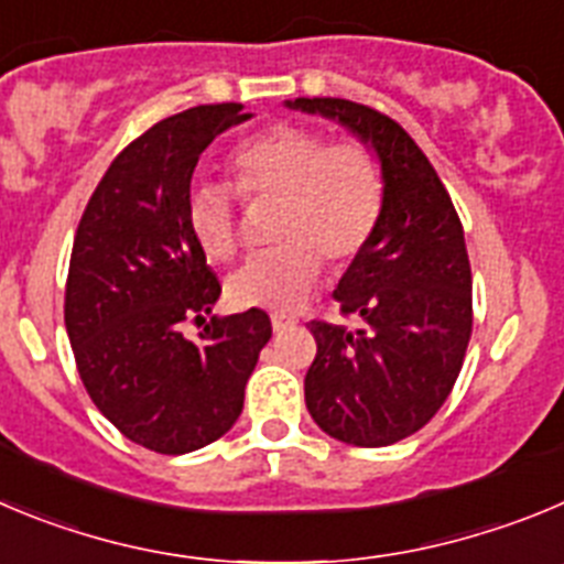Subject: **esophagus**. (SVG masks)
I'll return each instance as SVG.
<instances>
[{
    "instance_id": "34e87169",
    "label": "esophagus",
    "mask_w": 564,
    "mask_h": 564,
    "mask_svg": "<svg viewBox=\"0 0 564 564\" xmlns=\"http://www.w3.org/2000/svg\"><path fill=\"white\" fill-rule=\"evenodd\" d=\"M271 324H273V333H285V329L296 327V318L282 316V313H273V316H271Z\"/></svg>"
}]
</instances>
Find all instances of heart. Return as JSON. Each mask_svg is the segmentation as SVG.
<instances>
[{"label":"heart","mask_w":564,"mask_h":564,"mask_svg":"<svg viewBox=\"0 0 564 564\" xmlns=\"http://www.w3.org/2000/svg\"><path fill=\"white\" fill-rule=\"evenodd\" d=\"M235 189L246 200H279L276 248L248 260L226 282L237 307L291 310L313 293L324 260L344 268L358 260L386 209V167L369 144L293 122H276L242 139L229 156ZM187 224L209 260L240 251L235 193L224 184H195Z\"/></svg>","instance_id":"obj_1"}]
</instances>
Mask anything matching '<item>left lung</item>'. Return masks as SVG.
Instances as JSON below:
<instances>
[{
    "label": "left lung",
    "instance_id": "left-lung-1",
    "mask_svg": "<svg viewBox=\"0 0 564 564\" xmlns=\"http://www.w3.org/2000/svg\"><path fill=\"white\" fill-rule=\"evenodd\" d=\"M338 120L386 167V209L364 254L335 288L340 316L313 318L316 360L304 402L316 425L358 447H386L433 420L451 397L473 335V271L451 193L405 128L340 97H296Z\"/></svg>",
    "mask_w": 564,
    "mask_h": 564
}]
</instances>
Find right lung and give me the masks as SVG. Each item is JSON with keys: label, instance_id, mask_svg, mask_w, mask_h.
<instances>
[{"label": "right lung", "instance_id": "1", "mask_svg": "<svg viewBox=\"0 0 564 564\" xmlns=\"http://www.w3.org/2000/svg\"><path fill=\"white\" fill-rule=\"evenodd\" d=\"M242 120L240 102H218L148 128L106 170L72 242L64 322L77 375L122 436L162 456L231 431L271 338L260 307L206 322L220 282L187 224L200 153ZM193 321L200 341L183 335Z\"/></svg>", "mask_w": 564, "mask_h": 564}]
</instances>
